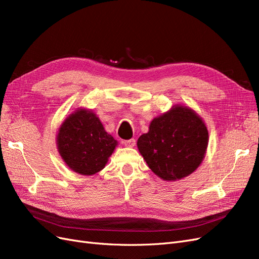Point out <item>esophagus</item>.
Wrapping results in <instances>:
<instances>
[{"instance_id":"obj_1","label":"esophagus","mask_w":259,"mask_h":259,"mask_svg":"<svg viewBox=\"0 0 259 259\" xmlns=\"http://www.w3.org/2000/svg\"><path fill=\"white\" fill-rule=\"evenodd\" d=\"M123 144L126 146V147H134L135 146V144H136V140L134 139V138H132V139H127V140H124L123 142Z\"/></svg>"}]
</instances>
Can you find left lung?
Masks as SVG:
<instances>
[{
    "instance_id": "1",
    "label": "left lung",
    "mask_w": 259,
    "mask_h": 259,
    "mask_svg": "<svg viewBox=\"0 0 259 259\" xmlns=\"http://www.w3.org/2000/svg\"><path fill=\"white\" fill-rule=\"evenodd\" d=\"M208 132L191 109L176 106L152 120L137 146L148 166L164 180L190 175L205 155Z\"/></svg>"
}]
</instances>
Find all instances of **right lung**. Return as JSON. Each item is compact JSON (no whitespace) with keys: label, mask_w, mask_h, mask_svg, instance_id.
<instances>
[{"label":"right lung","mask_w":259,"mask_h":259,"mask_svg":"<svg viewBox=\"0 0 259 259\" xmlns=\"http://www.w3.org/2000/svg\"><path fill=\"white\" fill-rule=\"evenodd\" d=\"M58 151L67 165L81 175L101 170L116 146L92 111L81 109L61 124L57 135Z\"/></svg>","instance_id":"obj_1"}]
</instances>
